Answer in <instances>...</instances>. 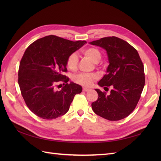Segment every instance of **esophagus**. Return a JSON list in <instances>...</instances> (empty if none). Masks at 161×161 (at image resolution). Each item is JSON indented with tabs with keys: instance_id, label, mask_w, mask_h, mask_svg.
Listing matches in <instances>:
<instances>
[{
	"instance_id": "esophagus-1",
	"label": "esophagus",
	"mask_w": 161,
	"mask_h": 161,
	"mask_svg": "<svg viewBox=\"0 0 161 161\" xmlns=\"http://www.w3.org/2000/svg\"><path fill=\"white\" fill-rule=\"evenodd\" d=\"M82 90H83V91H85V92H88V91H91L90 89H87V88H83V89H82Z\"/></svg>"
}]
</instances>
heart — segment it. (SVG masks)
Wrapping results in <instances>:
<instances>
[{"instance_id":"obj_1","label":"heart","mask_w":161,"mask_h":161,"mask_svg":"<svg viewBox=\"0 0 161 161\" xmlns=\"http://www.w3.org/2000/svg\"><path fill=\"white\" fill-rule=\"evenodd\" d=\"M81 53L82 55L89 58L96 64L100 61L102 56L100 50L95 47H86L82 50ZM66 64L68 69L72 71H75L77 69L79 65V58L75 53H72L67 57ZM95 79L96 76L95 75L85 72L79 73L73 79L76 83L84 86H91Z\"/></svg>"}]
</instances>
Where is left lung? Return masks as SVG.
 <instances>
[{
    "label": "left lung",
    "mask_w": 161,
    "mask_h": 161,
    "mask_svg": "<svg viewBox=\"0 0 161 161\" xmlns=\"http://www.w3.org/2000/svg\"><path fill=\"white\" fill-rule=\"evenodd\" d=\"M90 43L104 48L108 55L107 74L98 85L107 89L112 86L108 96L105 92L95 89L98 99L92 102V109L108 120L122 119L134 110L143 91L145 76L142 61L137 50L119 37H103Z\"/></svg>",
    "instance_id": "8db88e82"
}]
</instances>
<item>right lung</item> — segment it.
<instances>
[{"label": "right lung", "instance_id": "add662e5", "mask_svg": "<svg viewBox=\"0 0 161 161\" xmlns=\"http://www.w3.org/2000/svg\"><path fill=\"white\" fill-rule=\"evenodd\" d=\"M86 41L72 42L56 36L38 39L28 46L21 58L18 71V83L28 108L45 119L58 118L67 113L81 86L69 83L66 61L70 53ZM63 82L60 91L57 84Z\"/></svg>", "mask_w": 161, "mask_h": 161}]
</instances>
